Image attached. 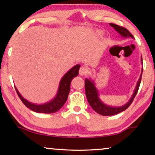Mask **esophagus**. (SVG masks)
<instances>
[{
	"label": "esophagus",
	"instance_id": "1",
	"mask_svg": "<svg viewBox=\"0 0 155 155\" xmlns=\"http://www.w3.org/2000/svg\"><path fill=\"white\" fill-rule=\"evenodd\" d=\"M87 73V69L85 67H81L79 69V74L81 76H84Z\"/></svg>",
	"mask_w": 155,
	"mask_h": 155
}]
</instances>
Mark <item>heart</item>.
Here are the masks:
<instances>
[{
	"instance_id": "heart-1",
	"label": "heart",
	"mask_w": 155,
	"mask_h": 155,
	"mask_svg": "<svg viewBox=\"0 0 155 155\" xmlns=\"http://www.w3.org/2000/svg\"><path fill=\"white\" fill-rule=\"evenodd\" d=\"M103 32H102V31H96V35H98V36H99V37H101V36H102L103 35Z\"/></svg>"
}]
</instances>
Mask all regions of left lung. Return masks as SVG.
<instances>
[{
    "label": "left lung",
    "instance_id": "1",
    "mask_svg": "<svg viewBox=\"0 0 155 155\" xmlns=\"http://www.w3.org/2000/svg\"><path fill=\"white\" fill-rule=\"evenodd\" d=\"M109 25L111 27H112L123 38H134V37L133 36L129 31H128L127 28L124 27H120L117 25L112 24V23H109ZM141 62L143 64L142 61V57H141ZM143 72V68L141 70V73L140 75V77L139 78V81H137V85H136L134 92H133L132 96L128 101V103H126L125 104L120 107H112L107 105V104H104L101 101V99L99 98V94L98 90L95 85V83L93 80H91V78H85V94L86 96H87V99L88 101V103H90V106L92 107V109L95 111L96 113H98L100 115H104V116H107V115H113L119 114V113L124 111L127 109L128 107L130 105V104L132 103V102L134 98L137 94L139 87H140V85L141 83V75H142Z\"/></svg>",
    "mask_w": 155,
    "mask_h": 155
}]
</instances>
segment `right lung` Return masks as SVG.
I'll return each mask as SVG.
<instances>
[{
  "label": "right lung",
  "instance_id": "obj_1",
  "mask_svg": "<svg viewBox=\"0 0 155 155\" xmlns=\"http://www.w3.org/2000/svg\"><path fill=\"white\" fill-rule=\"evenodd\" d=\"M81 65L77 64L72 67L71 69L65 73V75L61 78L60 81L58 91L55 97L52 98L51 101L47 102L44 104H35L31 103L25 98L18 91V89L15 87V91L18 96L25 105L28 109L37 113H42V114H53L61 108L64 105L68 99V94L70 90V84L73 78L77 77L78 74V70Z\"/></svg>",
  "mask_w": 155,
  "mask_h": 155
}]
</instances>
